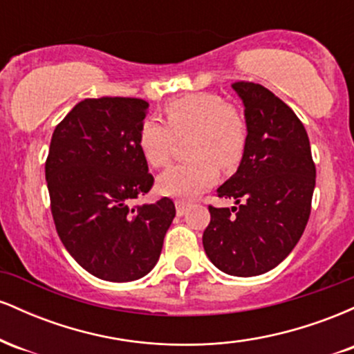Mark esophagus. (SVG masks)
<instances>
[{"mask_svg":"<svg viewBox=\"0 0 354 354\" xmlns=\"http://www.w3.org/2000/svg\"><path fill=\"white\" fill-rule=\"evenodd\" d=\"M188 211V203L186 201H176V213L178 216H183V214Z\"/></svg>","mask_w":354,"mask_h":354,"instance_id":"obj_1","label":"esophagus"}]
</instances>
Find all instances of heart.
I'll use <instances>...</instances> for the list:
<instances>
[{
	"label": "heart",
	"mask_w": 354,
	"mask_h": 354,
	"mask_svg": "<svg viewBox=\"0 0 354 354\" xmlns=\"http://www.w3.org/2000/svg\"><path fill=\"white\" fill-rule=\"evenodd\" d=\"M166 124L145 120L138 128V146L153 168L168 165L176 140L186 138L185 163L171 166L158 178V189L166 196H198L218 180L219 166L233 169L245 158L248 123L238 108L223 96L196 91L165 104Z\"/></svg>",
	"instance_id": "obj_1"
}]
</instances>
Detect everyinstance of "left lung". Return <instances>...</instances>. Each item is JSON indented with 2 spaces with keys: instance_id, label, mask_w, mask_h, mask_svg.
<instances>
[{
  "instance_id": "8db88e82",
  "label": "left lung",
  "mask_w": 354,
  "mask_h": 354,
  "mask_svg": "<svg viewBox=\"0 0 354 354\" xmlns=\"http://www.w3.org/2000/svg\"><path fill=\"white\" fill-rule=\"evenodd\" d=\"M245 103L248 146L238 171L218 188L233 208L209 205L203 246L218 270L256 276L293 251L311 213L316 168L299 118L270 89L251 81L231 84Z\"/></svg>"
}]
</instances>
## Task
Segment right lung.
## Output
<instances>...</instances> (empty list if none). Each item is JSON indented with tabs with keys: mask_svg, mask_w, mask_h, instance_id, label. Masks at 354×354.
I'll list each match as a JSON object with an SVG mask.
<instances>
[{
	"mask_svg": "<svg viewBox=\"0 0 354 354\" xmlns=\"http://www.w3.org/2000/svg\"><path fill=\"white\" fill-rule=\"evenodd\" d=\"M149 104L140 98H86L51 136L44 173L58 236L88 273L106 281L143 278L158 263L174 203L133 205L154 178L138 146Z\"/></svg>",
	"mask_w": 354,
	"mask_h": 354,
	"instance_id": "add662e5",
	"label": "right lung"
}]
</instances>
